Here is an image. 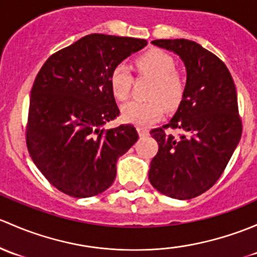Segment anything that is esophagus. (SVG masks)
<instances>
[{"mask_svg":"<svg viewBox=\"0 0 257 257\" xmlns=\"http://www.w3.org/2000/svg\"><path fill=\"white\" fill-rule=\"evenodd\" d=\"M137 131H139L140 137H146L148 136V134H150V132H148V128L144 127V126H139V127H137Z\"/></svg>","mask_w":257,"mask_h":257,"instance_id":"1","label":"esophagus"}]
</instances>
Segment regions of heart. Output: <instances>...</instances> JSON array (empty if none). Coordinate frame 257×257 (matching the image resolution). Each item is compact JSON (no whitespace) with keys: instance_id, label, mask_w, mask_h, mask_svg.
Segmentation results:
<instances>
[{"instance_id":"1","label":"heart","mask_w":257,"mask_h":257,"mask_svg":"<svg viewBox=\"0 0 257 257\" xmlns=\"http://www.w3.org/2000/svg\"><path fill=\"white\" fill-rule=\"evenodd\" d=\"M136 68L141 74L155 76L148 90L147 100H132L122 106L126 121L136 125H147L158 120L165 111V104L172 109L181 102L184 94V78L178 73L174 59L160 49H151L136 59ZM134 75L126 64L120 63L111 71L110 86L116 99L126 100L131 92Z\"/></svg>"}]
</instances>
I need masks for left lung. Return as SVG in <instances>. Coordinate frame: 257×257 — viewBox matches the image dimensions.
I'll return each mask as SVG.
<instances>
[{
    "label": "left lung",
    "mask_w": 257,
    "mask_h": 257,
    "mask_svg": "<svg viewBox=\"0 0 257 257\" xmlns=\"http://www.w3.org/2000/svg\"><path fill=\"white\" fill-rule=\"evenodd\" d=\"M152 44L179 55L187 83L178 110L167 125L151 131L158 152L148 179L167 197L184 200L207 192L231 158L242 132L234 80L226 65L188 39H157ZM178 128L179 137L166 133Z\"/></svg>",
    "instance_id": "1"
}]
</instances>
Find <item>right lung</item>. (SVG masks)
Wrapping results in <instances>:
<instances>
[{"label":"right lung","mask_w":257,"mask_h":257,"mask_svg":"<svg viewBox=\"0 0 257 257\" xmlns=\"http://www.w3.org/2000/svg\"><path fill=\"white\" fill-rule=\"evenodd\" d=\"M147 46L130 37L89 34L47 59L31 90L28 152L52 186L74 198L113 183L116 162L139 139L132 125L105 130L120 113L111 71Z\"/></svg>","instance_id":"add662e5"}]
</instances>
